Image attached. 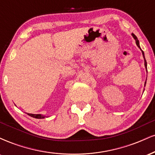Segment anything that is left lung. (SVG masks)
I'll return each instance as SVG.
<instances>
[{
  "label": "left lung",
  "mask_w": 155,
  "mask_h": 155,
  "mask_svg": "<svg viewBox=\"0 0 155 155\" xmlns=\"http://www.w3.org/2000/svg\"><path fill=\"white\" fill-rule=\"evenodd\" d=\"M132 36L133 37V38L135 39V41H136V45H137V47H138V48H139V49H140V50H141V52H142V54H143V59H144V65H145V68H146V71H147V61H146V59H145V57H144V52H143V51H142V49H140V44H139V41L138 40V38H137V37L136 36V35H135L134 34H133V33H132ZM146 83H147V80H146V81H145V83H144V86H146Z\"/></svg>",
  "instance_id": "left-lung-1"
}]
</instances>
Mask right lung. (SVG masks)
<instances>
[{"label":"right lung","instance_id":"add662e5","mask_svg":"<svg viewBox=\"0 0 155 155\" xmlns=\"http://www.w3.org/2000/svg\"><path fill=\"white\" fill-rule=\"evenodd\" d=\"M28 114L29 115V116L33 117V118H36V119H44L45 118V117H48L44 116V115L42 114Z\"/></svg>","mask_w":155,"mask_h":155}]
</instances>
